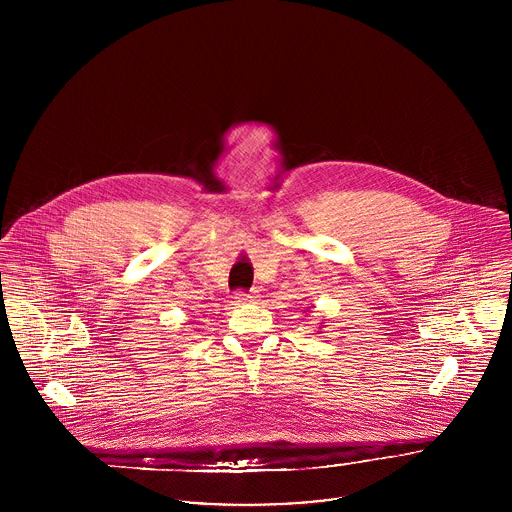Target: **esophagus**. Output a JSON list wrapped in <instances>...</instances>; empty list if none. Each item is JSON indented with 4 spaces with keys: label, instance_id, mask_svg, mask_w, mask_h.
Instances as JSON below:
<instances>
[{
    "label": "esophagus",
    "instance_id": "1",
    "mask_svg": "<svg viewBox=\"0 0 512 512\" xmlns=\"http://www.w3.org/2000/svg\"><path fill=\"white\" fill-rule=\"evenodd\" d=\"M258 297H260L258 290H250V292H236V301H238V303H254V301H258Z\"/></svg>",
    "mask_w": 512,
    "mask_h": 512
}]
</instances>
